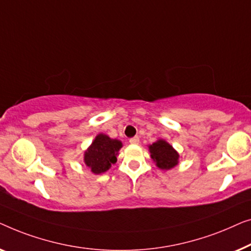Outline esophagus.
Returning <instances> with one entry per match:
<instances>
[{
  "label": "esophagus",
  "mask_w": 251,
  "mask_h": 251,
  "mask_svg": "<svg viewBox=\"0 0 251 251\" xmlns=\"http://www.w3.org/2000/svg\"><path fill=\"white\" fill-rule=\"evenodd\" d=\"M139 142H140V139L137 136H134V137H132V139L129 140V143L130 144H139Z\"/></svg>",
  "instance_id": "esophagus-1"
}]
</instances>
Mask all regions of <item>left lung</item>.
Segmentation results:
<instances>
[{
	"label": "left lung",
	"instance_id": "1",
	"mask_svg": "<svg viewBox=\"0 0 251 251\" xmlns=\"http://www.w3.org/2000/svg\"><path fill=\"white\" fill-rule=\"evenodd\" d=\"M149 151L151 159L162 171H168L178 165L179 154L167 141L162 139L157 140L156 142L150 144Z\"/></svg>",
	"mask_w": 251,
	"mask_h": 251
}]
</instances>
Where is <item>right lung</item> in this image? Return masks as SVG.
I'll list each match as a JSON object with an SVG mask.
<instances>
[{
	"label": "right lung",
	"mask_w": 251,
	"mask_h": 251,
	"mask_svg": "<svg viewBox=\"0 0 251 251\" xmlns=\"http://www.w3.org/2000/svg\"><path fill=\"white\" fill-rule=\"evenodd\" d=\"M122 147V141L111 139L107 134H98L84 152V164L93 174H102L117 161L118 151Z\"/></svg>",
	"instance_id": "add662e5"
}]
</instances>
